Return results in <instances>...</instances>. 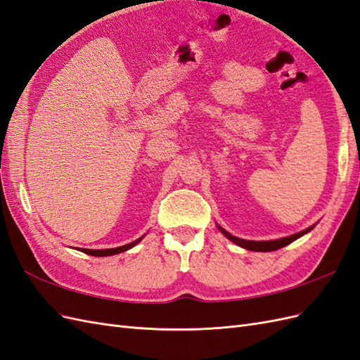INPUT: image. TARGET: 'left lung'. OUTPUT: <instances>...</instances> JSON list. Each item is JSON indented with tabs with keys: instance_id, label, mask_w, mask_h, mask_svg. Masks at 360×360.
<instances>
[{
	"instance_id": "left-lung-1",
	"label": "left lung",
	"mask_w": 360,
	"mask_h": 360,
	"mask_svg": "<svg viewBox=\"0 0 360 360\" xmlns=\"http://www.w3.org/2000/svg\"><path fill=\"white\" fill-rule=\"evenodd\" d=\"M217 227L222 233V235H224L227 239H230L231 242H235L236 245L245 248V250H250V251H262V252H264V251H274V250H278L281 247H286L288 244H290V242H294L295 239L306 235V233H309L315 226H310V227H307L303 231L295 233V235H290V236L281 238V239H274V240H247V239H240V238H236V236L230 235V233L227 230L222 229L221 226L217 224Z\"/></svg>"
}]
</instances>
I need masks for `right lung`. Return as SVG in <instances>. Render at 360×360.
<instances>
[{
	"instance_id": "right-lung-1",
	"label": "right lung",
	"mask_w": 360,
	"mask_h": 360,
	"mask_svg": "<svg viewBox=\"0 0 360 360\" xmlns=\"http://www.w3.org/2000/svg\"><path fill=\"white\" fill-rule=\"evenodd\" d=\"M143 236H145V235H143ZM143 236H141L139 239H136V240L130 242V244H127V245H122V247H116V248H105V250H89V248H82L80 251H82V252H86V255H89V256H96V257H104V256H113V255H120V252H122V251H127V250H130L131 247L138 245L139 242L143 239Z\"/></svg>"
}]
</instances>
